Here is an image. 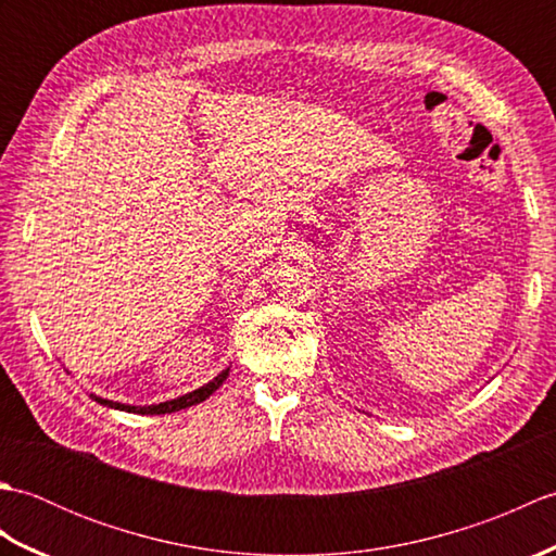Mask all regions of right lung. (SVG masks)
I'll return each mask as SVG.
<instances>
[{
  "label": "right lung",
  "mask_w": 556,
  "mask_h": 556,
  "mask_svg": "<svg viewBox=\"0 0 556 556\" xmlns=\"http://www.w3.org/2000/svg\"><path fill=\"white\" fill-rule=\"evenodd\" d=\"M229 377V368L222 370L215 380H210L207 384L193 389V392H188L184 396H176L169 401H162V404H152V406H131V404H119V401H112V399H102L98 394H90V399H96L98 404L108 406V408H116V410H126V413H138V416H164V413H174V410H181L188 406H195L200 401H205L210 394H215L217 389L222 387V382Z\"/></svg>",
  "instance_id": "right-lung-1"
}]
</instances>
